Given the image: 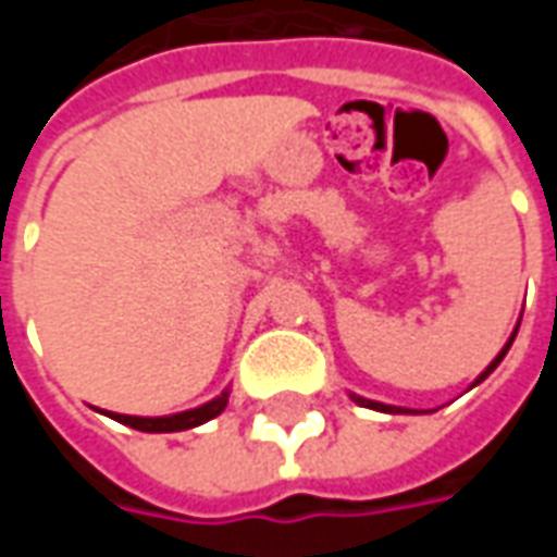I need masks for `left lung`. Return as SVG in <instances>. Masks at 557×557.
<instances>
[{"mask_svg": "<svg viewBox=\"0 0 557 557\" xmlns=\"http://www.w3.org/2000/svg\"><path fill=\"white\" fill-rule=\"evenodd\" d=\"M516 331H519V327H516ZM513 337H516V334H513ZM513 337L507 339V346H504V349L498 351V358H495V361H492L490 367H486V370L478 375V382H474V385H480V382H483V379H486V375H490L492 370H495V367L504 361V355H507V349H510ZM355 403H361V406H367V409H375V411H391V414H399V411H406V409H397V406H385V403H373V399H363V397H355Z\"/></svg>", "mask_w": 557, "mask_h": 557, "instance_id": "1", "label": "left lung"}]
</instances>
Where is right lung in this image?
I'll use <instances>...</instances> for the list:
<instances>
[{"label":"right lung","instance_id":"obj_1","mask_svg":"<svg viewBox=\"0 0 557 557\" xmlns=\"http://www.w3.org/2000/svg\"><path fill=\"white\" fill-rule=\"evenodd\" d=\"M226 403H230V391H223L218 399H211V403L199 406V409L170 414V418H131V414H113V411H110V418L125 423V426H134L139 432H182L190 430V426H199V423H206L211 418H218L220 411L226 409Z\"/></svg>","mask_w":557,"mask_h":557}]
</instances>
